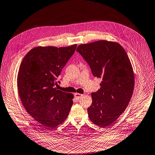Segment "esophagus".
<instances>
[{"label": "esophagus", "mask_w": 155, "mask_h": 155, "mask_svg": "<svg viewBox=\"0 0 155 155\" xmlns=\"http://www.w3.org/2000/svg\"><path fill=\"white\" fill-rule=\"evenodd\" d=\"M83 96V94H80V93H75V94H74V96H75V98H77V100H79L80 98L81 97Z\"/></svg>", "instance_id": "1"}]
</instances>
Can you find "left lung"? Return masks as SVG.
Masks as SVG:
<instances>
[{
	"mask_svg": "<svg viewBox=\"0 0 155 155\" xmlns=\"http://www.w3.org/2000/svg\"><path fill=\"white\" fill-rule=\"evenodd\" d=\"M94 77L102 79L100 88L91 93L89 119L106 128L127 107L134 88V74L127 54L116 42L100 40L80 45L77 49Z\"/></svg>",
	"mask_w": 155,
	"mask_h": 155,
	"instance_id": "obj_1",
	"label": "left lung"
}]
</instances>
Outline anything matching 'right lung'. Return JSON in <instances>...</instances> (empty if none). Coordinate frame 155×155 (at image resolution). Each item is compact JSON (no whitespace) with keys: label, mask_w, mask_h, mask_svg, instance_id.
<instances>
[{"label":"right lung","mask_w":155,"mask_h":155,"mask_svg":"<svg viewBox=\"0 0 155 155\" xmlns=\"http://www.w3.org/2000/svg\"><path fill=\"white\" fill-rule=\"evenodd\" d=\"M76 48L77 45L36 47L21 63L17 87L21 103L28 113L47 129L62 124L73 104L74 94L57 90L55 85Z\"/></svg>","instance_id":"right-lung-1"}]
</instances>
